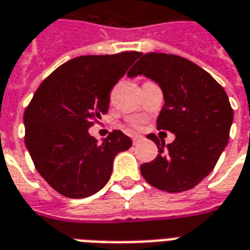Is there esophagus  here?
Masks as SVG:
<instances>
[{
	"mask_svg": "<svg viewBox=\"0 0 250 250\" xmlns=\"http://www.w3.org/2000/svg\"><path fill=\"white\" fill-rule=\"evenodd\" d=\"M143 137L142 135H132V142L134 143H138L139 141H142Z\"/></svg>",
	"mask_w": 250,
	"mask_h": 250,
	"instance_id": "1",
	"label": "esophagus"
}]
</instances>
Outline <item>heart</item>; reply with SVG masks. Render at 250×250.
<instances>
[{"label":"heart","instance_id":"heart-1","mask_svg":"<svg viewBox=\"0 0 250 250\" xmlns=\"http://www.w3.org/2000/svg\"><path fill=\"white\" fill-rule=\"evenodd\" d=\"M139 125V122L138 120H132V125Z\"/></svg>","mask_w":250,"mask_h":250}]
</instances>
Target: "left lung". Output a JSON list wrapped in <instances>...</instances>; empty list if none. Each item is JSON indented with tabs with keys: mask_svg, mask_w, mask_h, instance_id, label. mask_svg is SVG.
<instances>
[{
	"mask_svg": "<svg viewBox=\"0 0 250 250\" xmlns=\"http://www.w3.org/2000/svg\"><path fill=\"white\" fill-rule=\"evenodd\" d=\"M141 74L158 83L164 93L157 128L176 135L167 146L154 134L147 135L158 154L141 165V173L161 191H188L210 174L228 145L233 123L228 95L207 71L173 54H142L127 76Z\"/></svg>",
	"mask_w": 250,
	"mask_h": 250,
	"instance_id": "obj_1",
	"label": "left lung"
}]
</instances>
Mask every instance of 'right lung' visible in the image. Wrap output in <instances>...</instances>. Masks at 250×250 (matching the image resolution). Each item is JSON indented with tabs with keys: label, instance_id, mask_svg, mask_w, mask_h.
I'll return each instance as SVG.
<instances>
[{
	"label": "right lung",
	"instance_id": "add662e5",
	"mask_svg": "<svg viewBox=\"0 0 250 250\" xmlns=\"http://www.w3.org/2000/svg\"><path fill=\"white\" fill-rule=\"evenodd\" d=\"M141 52L83 55L61 64L24 112L25 146L36 170L61 195L88 198L108 183L113 158L131 147L115 130L103 143L88 130L108 112L109 92Z\"/></svg>",
	"mask_w": 250,
	"mask_h": 250
}]
</instances>
